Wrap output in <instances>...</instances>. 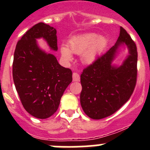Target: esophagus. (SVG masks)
<instances>
[{"label": "esophagus", "mask_w": 150, "mask_h": 150, "mask_svg": "<svg viewBox=\"0 0 150 150\" xmlns=\"http://www.w3.org/2000/svg\"><path fill=\"white\" fill-rule=\"evenodd\" d=\"M80 79V77H79V75L77 74V73H74L73 74V80L75 82L79 81Z\"/></svg>", "instance_id": "34e87169"}]
</instances>
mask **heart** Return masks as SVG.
Masks as SVG:
<instances>
[{"label": "heart", "instance_id": "b5f03b06", "mask_svg": "<svg viewBox=\"0 0 150 150\" xmlns=\"http://www.w3.org/2000/svg\"><path fill=\"white\" fill-rule=\"evenodd\" d=\"M106 40L103 37H98L93 33L85 34L72 38L68 43V48L62 46L61 53L63 59L70 62L72 60L71 52L75 54H81L83 62L91 63L95 60L98 54L101 51L106 45Z\"/></svg>", "mask_w": 150, "mask_h": 150}]
</instances>
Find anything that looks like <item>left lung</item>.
Here are the masks:
<instances>
[{"mask_svg": "<svg viewBox=\"0 0 150 150\" xmlns=\"http://www.w3.org/2000/svg\"><path fill=\"white\" fill-rule=\"evenodd\" d=\"M125 42L130 55L120 68L111 66L117 46ZM137 46L131 36L120 27L117 42L106 53L83 69L80 76V104L85 113L101 120L120 110L131 98L137 77Z\"/></svg>", "mask_w": 150, "mask_h": 150, "instance_id": "obj_1", "label": "left lung"}]
</instances>
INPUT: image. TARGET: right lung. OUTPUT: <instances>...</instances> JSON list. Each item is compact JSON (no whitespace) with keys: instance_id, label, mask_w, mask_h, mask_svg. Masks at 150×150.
Segmentation results:
<instances>
[{"instance_id":"1","label":"right lung","mask_w":150,"mask_h":150,"mask_svg":"<svg viewBox=\"0 0 150 150\" xmlns=\"http://www.w3.org/2000/svg\"><path fill=\"white\" fill-rule=\"evenodd\" d=\"M40 38L58 50L56 30L43 22L34 25L16 46L13 77L25 110L36 118L46 119L59 108L64 91L72 82V71L61 66L53 55L38 48L36 39Z\"/></svg>"}]
</instances>
